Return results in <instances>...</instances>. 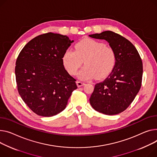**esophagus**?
<instances>
[{"label": "esophagus", "mask_w": 157, "mask_h": 157, "mask_svg": "<svg viewBox=\"0 0 157 157\" xmlns=\"http://www.w3.org/2000/svg\"><path fill=\"white\" fill-rule=\"evenodd\" d=\"M76 84H77V85H78V87H81V86H83V85H85V83L83 82H81V81H78L76 82Z\"/></svg>", "instance_id": "1"}]
</instances>
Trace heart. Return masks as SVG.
Masks as SVG:
<instances>
[{
  "mask_svg": "<svg viewBox=\"0 0 157 157\" xmlns=\"http://www.w3.org/2000/svg\"><path fill=\"white\" fill-rule=\"evenodd\" d=\"M84 61L85 66L79 77L88 79L94 76L100 79L111 71L116 62L113 50L100 41L87 38L75 46V51L68 49L62 56L63 64L70 75H75Z\"/></svg>",
  "mask_w": 157,
  "mask_h": 157,
  "instance_id": "heart-1",
  "label": "heart"
}]
</instances>
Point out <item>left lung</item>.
<instances>
[{
  "label": "left lung",
  "instance_id": "8db88e82",
  "mask_svg": "<svg viewBox=\"0 0 157 157\" xmlns=\"http://www.w3.org/2000/svg\"><path fill=\"white\" fill-rule=\"evenodd\" d=\"M89 36L106 40L116 55L114 67L105 80L95 85L90 104L100 113L118 114L130 105L141 88V59L131 41L113 31H105Z\"/></svg>",
  "mask_w": 157,
  "mask_h": 157
}]
</instances>
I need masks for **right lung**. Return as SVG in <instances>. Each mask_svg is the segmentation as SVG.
Here are the masks:
<instances>
[{
	"label": "right lung",
	"instance_id": "add662e5",
	"mask_svg": "<svg viewBox=\"0 0 157 157\" xmlns=\"http://www.w3.org/2000/svg\"><path fill=\"white\" fill-rule=\"evenodd\" d=\"M73 40L47 33L30 40L20 52L15 67L19 95L40 116L51 117L64 110L76 79L64 68L62 56Z\"/></svg>",
	"mask_w": 157,
	"mask_h": 157
}]
</instances>
